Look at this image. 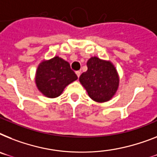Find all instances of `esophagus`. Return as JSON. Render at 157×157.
Here are the masks:
<instances>
[{"mask_svg":"<svg viewBox=\"0 0 157 157\" xmlns=\"http://www.w3.org/2000/svg\"><path fill=\"white\" fill-rule=\"evenodd\" d=\"M81 71H76V76H77V77H78V78L80 77V76H81Z\"/></svg>","mask_w":157,"mask_h":157,"instance_id":"obj_1","label":"esophagus"}]
</instances>
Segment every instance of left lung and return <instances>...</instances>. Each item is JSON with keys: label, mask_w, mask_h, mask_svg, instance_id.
I'll return each mask as SVG.
<instances>
[{"label": "left lung", "mask_w": 157, "mask_h": 157, "mask_svg": "<svg viewBox=\"0 0 157 157\" xmlns=\"http://www.w3.org/2000/svg\"><path fill=\"white\" fill-rule=\"evenodd\" d=\"M88 70L80 76V82L93 101L105 102L117 92L119 77L115 67L109 61L91 57L87 62Z\"/></svg>", "instance_id": "left-lung-1"}]
</instances>
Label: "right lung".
I'll return each mask as SVG.
<instances>
[{
	"mask_svg": "<svg viewBox=\"0 0 157 157\" xmlns=\"http://www.w3.org/2000/svg\"><path fill=\"white\" fill-rule=\"evenodd\" d=\"M77 79L70 64L58 56L43 61L38 66L36 84L42 94L49 98L59 97L64 88Z\"/></svg>",
	"mask_w": 157,
	"mask_h": 157,
	"instance_id": "add662e5",
	"label": "right lung"
}]
</instances>
